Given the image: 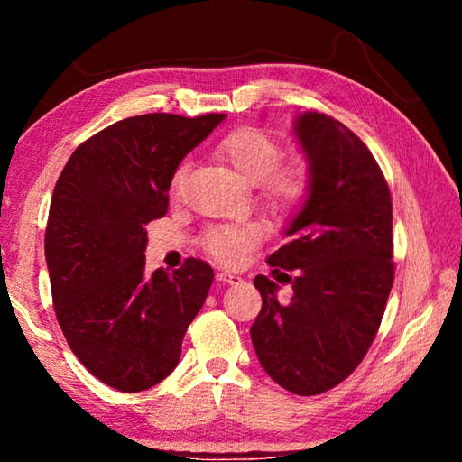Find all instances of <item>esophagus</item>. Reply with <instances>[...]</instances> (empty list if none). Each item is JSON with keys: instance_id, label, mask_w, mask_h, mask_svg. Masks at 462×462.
<instances>
[{"instance_id": "1", "label": "esophagus", "mask_w": 462, "mask_h": 462, "mask_svg": "<svg viewBox=\"0 0 462 462\" xmlns=\"http://www.w3.org/2000/svg\"><path fill=\"white\" fill-rule=\"evenodd\" d=\"M217 281H222V283H240L242 277L238 275V273H230V271H222L217 273Z\"/></svg>"}]
</instances>
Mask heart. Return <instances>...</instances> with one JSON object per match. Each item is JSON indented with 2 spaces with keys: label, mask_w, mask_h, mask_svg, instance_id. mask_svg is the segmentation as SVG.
I'll list each match as a JSON object with an SVG mask.
<instances>
[{
  "label": "heart",
  "mask_w": 462,
  "mask_h": 462,
  "mask_svg": "<svg viewBox=\"0 0 462 462\" xmlns=\"http://www.w3.org/2000/svg\"><path fill=\"white\" fill-rule=\"evenodd\" d=\"M216 159L232 169L242 181L253 185L254 201L279 220L295 216L308 201L311 177L306 162H279L281 146L275 138L259 128H240L220 140ZM185 179V167H179L171 187L177 193ZM259 240V232L250 224H226L209 230L206 248L217 261L234 263Z\"/></svg>",
  "instance_id": "heart-1"
}]
</instances>
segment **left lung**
Here are the masks:
<instances>
[{"label": "left lung", "instance_id": "1", "mask_svg": "<svg viewBox=\"0 0 462 462\" xmlns=\"http://www.w3.org/2000/svg\"><path fill=\"white\" fill-rule=\"evenodd\" d=\"M293 134L311 187L287 226L289 240L267 263L294 295L279 304L274 281L256 275L263 308L250 338L273 381L318 395L361 365L379 330L393 285V214L385 177L355 132L326 114L303 112Z\"/></svg>", "mask_w": 462, "mask_h": 462}]
</instances>
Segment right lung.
<instances>
[{"label": "right lung", "mask_w": 462, "mask_h": 462, "mask_svg": "<svg viewBox=\"0 0 462 462\" xmlns=\"http://www.w3.org/2000/svg\"><path fill=\"white\" fill-rule=\"evenodd\" d=\"M224 118L120 120L77 146L54 185L44 254L59 326L85 369L124 393L173 373L214 281L199 259L146 273L144 226L167 214L177 167Z\"/></svg>", "instance_id": "right-lung-1"}]
</instances>
